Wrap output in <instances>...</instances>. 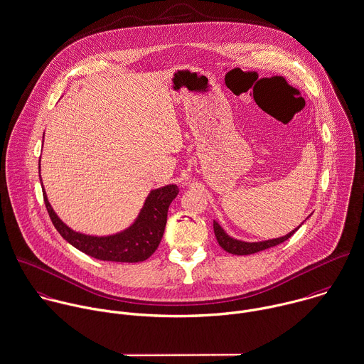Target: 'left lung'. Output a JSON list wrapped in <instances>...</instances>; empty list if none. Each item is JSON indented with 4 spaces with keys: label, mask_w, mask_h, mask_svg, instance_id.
Listing matches in <instances>:
<instances>
[{
    "label": "left lung",
    "mask_w": 364,
    "mask_h": 364,
    "mask_svg": "<svg viewBox=\"0 0 364 364\" xmlns=\"http://www.w3.org/2000/svg\"><path fill=\"white\" fill-rule=\"evenodd\" d=\"M302 226V223L294 229L292 232H289L288 235L282 236V237H277V239H269V240H264V242H242V240H237L232 236H229L226 233V230L216 222L213 220V229H215V235H216V239L219 245L230 252V254H235V255H247V254H254V252H258V251H262L265 248H269V247H274V245H278L281 242L288 240L299 228Z\"/></svg>",
    "instance_id": "8db88e82"
}]
</instances>
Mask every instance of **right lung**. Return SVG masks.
<instances>
[{"instance_id": "obj_1", "label": "right lung", "mask_w": 364, "mask_h": 364, "mask_svg": "<svg viewBox=\"0 0 364 364\" xmlns=\"http://www.w3.org/2000/svg\"><path fill=\"white\" fill-rule=\"evenodd\" d=\"M42 191L50 220L55 229L66 242L93 258L117 262H139L154 254L164 236L169 205L179 193L176 185H166L158 189H152L148 193L138 216L127 229L114 235L93 236L76 232L70 229L65 222H62L48 200L43 183Z\"/></svg>"}]
</instances>
